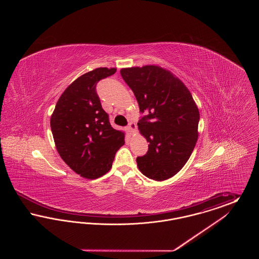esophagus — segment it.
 <instances>
[{
  "label": "esophagus",
  "instance_id": "34e87169",
  "mask_svg": "<svg viewBox=\"0 0 259 259\" xmlns=\"http://www.w3.org/2000/svg\"><path fill=\"white\" fill-rule=\"evenodd\" d=\"M136 128H137V125H136L135 122H133V121L129 122L128 127H127V129L129 130V132H131V133H134V132H135Z\"/></svg>",
  "mask_w": 259,
  "mask_h": 259
}]
</instances>
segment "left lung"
Wrapping results in <instances>:
<instances>
[{
	"instance_id": "8db88e82",
	"label": "left lung",
	"mask_w": 259,
	"mask_h": 259,
	"mask_svg": "<svg viewBox=\"0 0 259 259\" xmlns=\"http://www.w3.org/2000/svg\"><path fill=\"white\" fill-rule=\"evenodd\" d=\"M120 74L144 114L138 127L149 143L148 152L137 157L139 170L154 181L170 179L195 148L197 106L183 81L158 66L124 68Z\"/></svg>"
}]
</instances>
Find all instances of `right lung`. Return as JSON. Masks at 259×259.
<instances>
[{"label": "right lung", "instance_id": "right-lung-1", "mask_svg": "<svg viewBox=\"0 0 259 259\" xmlns=\"http://www.w3.org/2000/svg\"><path fill=\"white\" fill-rule=\"evenodd\" d=\"M115 68H98L77 77L62 93L50 118L59 155L81 177L95 180L111 170L124 133L111 127L96 85Z\"/></svg>", "mask_w": 259, "mask_h": 259}]
</instances>
